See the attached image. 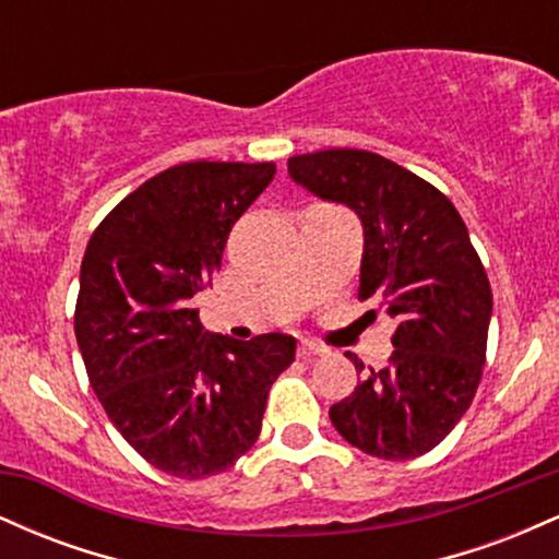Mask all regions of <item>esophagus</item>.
Masks as SVG:
<instances>
[{"mask_svg":"<svg viewBox=\"0 0 559 559\" xmlns=\"http://www.w3.org/2000/svg\"><path fill=\"white\" fill-rule=\"evenodd\" d=\"M323 355H329V349H325L323 344H316V342H301L299 344V357H323Z\"/></svg>","mask_w":559,"mask_h":559,"instance_id":"34e87169","label":"esophagus"}]
</instances>
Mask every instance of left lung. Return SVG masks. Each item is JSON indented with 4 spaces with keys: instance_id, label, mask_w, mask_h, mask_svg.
Listing matches in <instances>:
<instances>
[{
    "instance_id": "left-lung-1",
    "label": "left lung",
    "mask_w": 559,
    "mask_h": 559,
    "mask_svg": "<svg viewBox=\"0 0 559 559\" xmlns=\"http://www.w3.org/2000/svg\"><path fill=\"white\" fill-rule=\"evenodd\" d=\"M288 178L355 210L360 299L396 320L394 352L333 404V428L373 457H420L457 426L484 373L491 288L463 217L439 189L373 152L292 157ZM346 357L360 373L365 365Z\"/></svg>"
}]
</instances>
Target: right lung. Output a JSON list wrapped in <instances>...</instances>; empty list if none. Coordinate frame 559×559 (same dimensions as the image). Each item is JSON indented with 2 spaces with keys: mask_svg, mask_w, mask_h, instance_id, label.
Listing matches in <instances>:
<instances>
[{
  "mask_svg": "<svg viewBox=\"0 0 559 559\" xmlns=\"http://www.w3.org/2000/svg\"><path fill=\"white\" fill-rule=\"evenodd\" d=\"M273 176V163L176 165L128 194L83 254L75 338L88 381L128 444L168 476L234 467L297 357L288 333L239 342L204 329L191 307Z\"/></svg>",
  "mask_w": 559,
  "mask_h": 559,
  "instance_id": "obj_1",
  "label": "right lung"
}]
</instances>
